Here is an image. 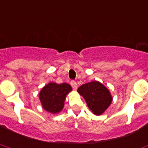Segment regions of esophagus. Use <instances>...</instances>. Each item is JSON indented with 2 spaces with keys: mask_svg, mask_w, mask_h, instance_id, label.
<instances>
[{
  "mask_svg": "<svg viewBox=\"0 0 148 148\" xmlns=\"http://www.w3.org/2000/svg\"><path fill=\"white\" fill-rule=\"evenodd\" d=\"M71 86H72V88H74V89H77V83H76V82H74V81H71Z\"/></svg>",
  "mask_w": 148,
  "mask_h": 148,
  "instance_id": "1",
  "label": "esophagus"
}]
</instances>
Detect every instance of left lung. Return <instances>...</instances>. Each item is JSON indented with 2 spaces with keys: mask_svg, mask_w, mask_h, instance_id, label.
Listing matches in <instances>:
<instances>
[{
  "mask_svg": "<svg viewBox=\"0 0 148 148\" xmlns=\"http://www.w3.org/2000/svg\"><path fill=\"white\" fill-rule=\"evenodd\" d=\"M77 92L84 97L87 106L96 115H100L112 102L110 91L99 82L95 81L80 86Z\"/></svg>",
  "mask_w": 148,
  "mask_h": 148,
  "instance_id": "8db88e82",
  "label": "left lung"
}]
</instances>
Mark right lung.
Returning a JSON list of instances; mask_svg holds the SVG:
<instances>
[{
  "label": "right lung",
  "instance_id": "right-lung-1",
  "mask_svg": "<svg viewBox=\"0 0 148 148\" xmlns=\"http://www.w3.org/2000/svg\"><path fill=\"white\" fill-rule=\"evenodd\" d=\"M71 90V86L66 83H49L39 93L42 108L50 113H59L64 107L66 96Z\"/></svg>",
  "mask_w": 148,
  "mask_h": 148
}]
</instances>
